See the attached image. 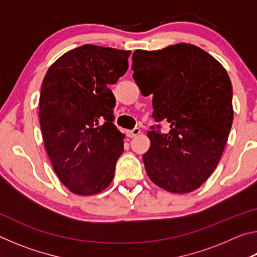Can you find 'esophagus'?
<instances>
[{
	"label": "esophagus",
	"mask_w": 257,
	"mask_h": 257,
	"mask_svg": "<svg viewBox=\"0 0 257 257\" xmlns=\"http://www.w3.org/2000/svg\"><path fill=\"white\" fill-rule=\"evenodd\" d=\"M141 132L142 130L139 129L138 127H136V128H134V129H132V130H129V132L127 133V135H128V137H130V138H133V137H135V136H137V135H139L141 134Z\"/></svg>",
	"instance_id": "1"
}]
</instances>
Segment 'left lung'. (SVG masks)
<instances>
[{
  "label": "left lung",
  "mask_w": 257,
  "mask_h": 257,
  "mask_svg": "<svg viewBox=\"0 0 257 257\" xmlns=\"http://www.w3.org/2000/svg\"><path fill=\"white\" fill-rule=\"evenodd\" d=\"M135 82L153 95L155 122L143 155L150 179L161 188L186 194L212 175L227 144L233 120L232 86L225 69L199 47L180 43L133 54Z\"/></svg>",
  "instance_id": "left-lung-1"
}]
</instances>
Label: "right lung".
Masks as SVG:
<instances>
[{
    "label": "right lung",
    "instance_id": "add662e5",
    "mask_svg": "<svg viewBox=\"0 0 257 257\" xmlns=\"http://www.w3.org/2000/svg\"><path fill=\"white\" fill-rule=\"evenodd\" d=\"M132 52L86 44L63 54L44 77L40 122L59 179L77 195H94L114 177L123 138L113 124L108 86L128 70Z\"/></svg>",
    "mask_w": 257,
    "mask_h": 257
}]
</instances>
